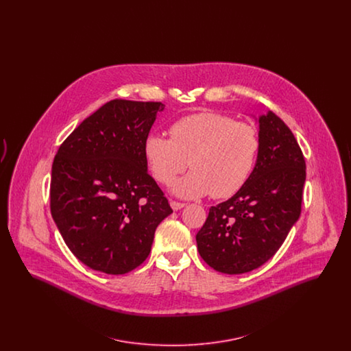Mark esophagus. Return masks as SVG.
Here are the masks:
<instances>
[{"label": "esophagus", "mask_w": 351, "mask_h": 351, "mask_svg": "<svg viewBox=\"0 0 351 351\" xmlns=\"http://www.w3.org/2000/svg\"><path fill=\"white\" fill-rule=\"evenodd\" d=\"M169 205H171V208H172L173 210H180V209H183L184 206H185V204H183V202H178V201H171Z\"/></svg>", "instance_id": "esophagus-1"}]
</instances>
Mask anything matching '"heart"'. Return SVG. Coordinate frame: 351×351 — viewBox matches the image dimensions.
I'll return each instance as SVG.
<instances>
[{
	"mask_svg": "<svg viewBox=\"0 0 351 351\" xmlns=\"http://www.w3.org/2000/svg\"><path fill=\"white\" fill-rule=\"evenodd\" d=\"M171 139L150 134L143 154L152 176L169 184L186 166L191 172L172 184L183 199L212 195L225 199L237 193L256 162L259 138L254 126L218 113H196L180 118L169 128Z\"/></svg>",
	"mask_w": 351,
	"mask_h": 351,
	"instance_id": "obj_1",
	"label": "heart"
}]
</instances>
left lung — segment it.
<instances>
[{"label":"left lung","instance_id":"1","mask_svg":"<svg viewBox=\"0 0 351 351\" xmlns=\"http://www.w3.org/2000/svg\"><path fill=\"white\" fill-rule=\"evenodd\" d=\"M255 119L259 151L250 178L229 200L209 209L196 235L205 263L229 275L265 265L300 217L306 173L299 143L275 113Z\"/></svg>","mask_w":351,"mask_h":351}]
</instances>
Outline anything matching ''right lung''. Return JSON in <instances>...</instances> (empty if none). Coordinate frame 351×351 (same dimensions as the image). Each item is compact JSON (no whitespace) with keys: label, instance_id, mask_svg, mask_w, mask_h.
Masks as SVG:
<instances>
[{"label":"right lung","instance_id":"obj_1","mask_svg":"<svg viewBox=\"0 0 351 351\" xmlns=\"http://www.w3.org/2000/svg\"><path fill=\"white\" fill-rule=\"evenodd\" d=\"M162 110V102L109 101L53 159L51 215L68 249L92 269L122 275L142 265L158 225L172 213L143 154Z\"/></svg>","mask_w":351,"mask_h":351}]
</instances>
